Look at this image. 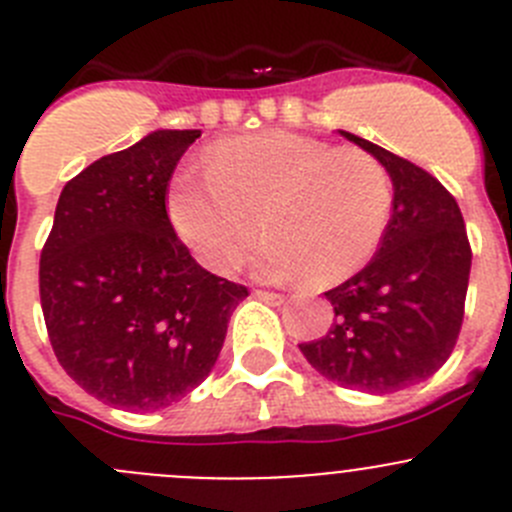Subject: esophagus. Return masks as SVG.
I'll return each instance as SVG.
<instances>
[{"instance_id": "obj_1", "label": "esophagus", "mask_w": 512, "mask_h": 512, "mask_svg": "<svg viewBox=\"0 0 512 512\" xmlns=\"http://www.w3.org/2000/svg\"><path fill=\"white\" fill-rule=\"evenodd\" d=\"M256 297L264 299V302H269V304H274V307H279V304L287 302V297H284V294H276V292H256Z\"/></svg>"}]
</instances>
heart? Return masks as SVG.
Masks as SVG:
<instances>
[{
	"label": "heart",
	"mask_w": 512,
	"mask_h": 512,
	"mask_svg": "<svg viewBox=\"0 0 512 512\" xmlns=\"http://www.w3.org/2000/svg\"><path fill=\"white\" fill-rule=\"evenodd\" d=\"M391 208L393 182L381 159L292 131L220 142L208 175L182 172L167 198L177 236L205 269H236L261 220L269 238L253 259L256 274H309L317 284L348 279L373 259Z\"/></svg>",
	"instance_id": "1"
}]
</instances>
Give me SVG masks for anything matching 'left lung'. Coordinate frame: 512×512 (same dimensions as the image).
Returning a JSON list of instances; mask_svg holds the SVG:
<instances>
[{
	"label": "left lung",
	"instance_id": "1",
	"mask_svg": "<svg viewBox=\"0 0 512 512\" xmlns=\"http://www.w3.org/2000/svg\"><path fill=\"white\" fill-rule=\"evenodd\" d=\"M340 134L386 164L393 213L373 261L325 292L335 309L327 335L299 350L327 381L383 396L426 381L452 355L472 251L457 200L437 177L350 131Z\"/></svg>",
	"mask_w": 512,
	"mask_h": 512
}]
</instances>
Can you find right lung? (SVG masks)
<instances>
[{
    "label": "right lung",
    "instance_id": "add662e5",
    "mask_svg": "<svg viewBox=\"0 0 512 512\" xmlns=\"http://www.w3.org/2000/svg\"><path fill=\"white\" fill-rule=\"evenodd\" d=\"M198 129H157L63 187L40 256V302L65 373L98 401L157 411L213 370L248 289L177 238L167 185Z\"/></svg>",
    "mask_w": 512,
    "mask_h": 512
}]
</instances>
